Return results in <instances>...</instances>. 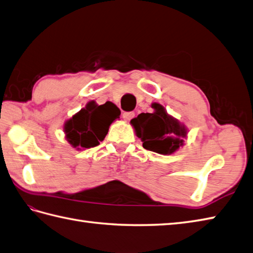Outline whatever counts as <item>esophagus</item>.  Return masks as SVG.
I'll use <instances>...</instances> for the list:
<instances>
[{"label":"esophagus","mask_w":253,"mask_h":253,"mask_svg":"<svg viewBox=\"0 0 253 253\" xmlns=\"http://www.w3.org/2000/svg\"><path fill=\"white\" fill-rule=\"evenodd\" d=\"M135 117V113L133 112H125V113H123V118L125 121H130L131 118H133Z\"/></svg>","instance_id":"1"}]
</instances>
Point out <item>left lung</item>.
<instances>
[{"instance_id":"1","label":"left lung","mask_w":253,"mask_h":253,"mask_svg":"<svg viewBox=\"0 0 253 253\" xmlns=\"http://www.w3.org/2000/svg\"><path fill=\"white\" fill-rule=\"evenodd\" d=\"M152 113H141L130 121L142 147L155 153L169 155L184 146L188 130L184 124L170 116L163 105L152 103Z\"/></svg>"}]
</instances>
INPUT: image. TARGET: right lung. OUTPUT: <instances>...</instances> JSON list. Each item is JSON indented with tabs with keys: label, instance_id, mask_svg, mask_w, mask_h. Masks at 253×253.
<instances>
[{
	"label": "right lung",
	"instance_id": "1",
	"mask_svg": "<svg viewBox=\"0 0 253 253\" xmlns=\"http://www.w3.org/2000/svg\"><path fill=\"white\" fill-rule=\"evenodd\" d=\"M120 115V109L112 102L99 105L95 101H89L85 107L64 124L66 140L77 150L99 146L104 140L111 124Z\"/></svg>",
	"mask_w": 253,
	"mask_h": 253
}]
</instances>
